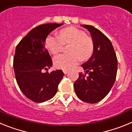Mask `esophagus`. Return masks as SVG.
<instances>
[{
	"mask_svg": "<svg viewBox=\"0 0 132 132\" xmlns=\"http://www.w3.org/2000/svg\"><path fill=\"white\" fill-rule=\"evenodd\" d=\"M63 71L64 74H67V73L69 72V71L68 70H63Z\"/></svg>",
	"mask_w": 132,
	"mask_h": 132,
	"instance_id": "obj_1",
	"label": "esophagus"
}]
</instances>
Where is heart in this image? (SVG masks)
<instances>
[{"label":"heart","mask_w":132,"mask_h":132,"mask_svg":"<svg viewBox=\"0 0 132 132\" xmlns=\"http://www.w3.org/2000/svg\"><path fill=\"white\" fill-rule=\"evenodd\" d=\"M45 46L51 53L56 55L62 50L63 44L71 43L69 52L55 57L54 65L57 68L68 70L78 64L80 59H89L94 51V43L85 31L70 26L61 30L59 37L50 35L45 39Z\"/></svg>","instance_id":"heart-1"}]
</instances>
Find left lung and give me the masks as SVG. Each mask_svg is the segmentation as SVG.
I'll return each mask as SVG.
<instances>
[{
	"label": "left lung",
	"mask_w": 132,
	"mask_h": 132,
	"mask_svg": "<svg viewBox=\"0 0 132 132\" xmlns=\"http://www.w3.org/2000/svg\"><path fill=\"white\" fill-rule=\"evenodd\" d=\"M81 26L91 35L94 51L90 58L81 65L85 73H79L74 88L79 99L94 104L102 100L112 87L116 78L118 59L111 42L105 35L93 26Z\"/></svg>",
	"instance_id": "1"
}]
</instances>
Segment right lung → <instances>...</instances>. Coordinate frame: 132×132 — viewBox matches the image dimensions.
I'll list each match as a JSON object with an SVG mask.
<instances>
[{
    "instance_id": "right-lung-1",
    "label": "right lung",
    "mask_w": 132,
    "mask_h": 132,
    "mask_svg": "<svg viewBox=\"0 0 132 132\" xmlns=\"http://www.w3.org/2000/svg\"><path fill=\"white\" fill-rule=\"evenodd\" d=\"M63 24L50 23L32 29L17 45L13 65L18 87L23 94L35 102L52 98L64 75L61 70L46 71L52 67V60L45 47V39Z\"/></svg>"
}]
</instances>
